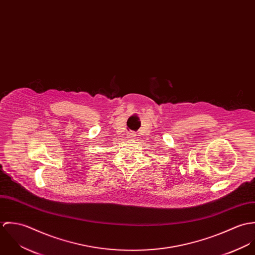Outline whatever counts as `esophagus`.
Listing matches in <instances>:
<instances>
[{"label": "esophagus", "mask_w": 255, "mask_h": 255, "mask_svg": "<svg viewBox=\"0 0 255 255\" xmlns=\"http://www.w3.org/2000/svg\"><path fill=\"white\" fill-rule=\"evenodd\" d=\"M128 134H129V135H128V136H129L128 138H131V139H133V138L135 137V135H134V134H132V133H128Z\"/></svg>", "instance_id": "esophagus-1"}]
</instances>
